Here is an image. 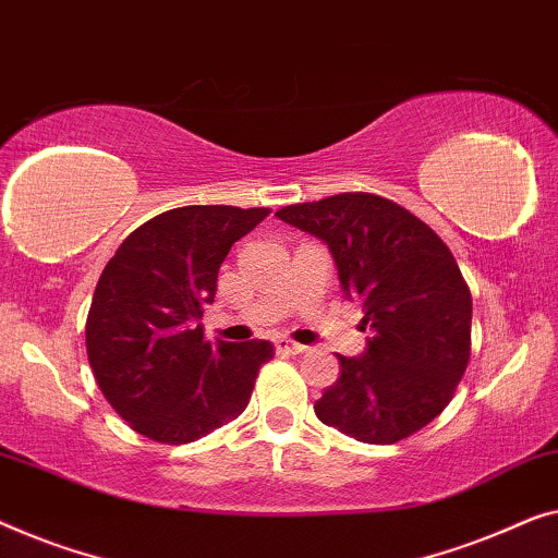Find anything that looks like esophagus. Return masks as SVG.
Here are the masks:
<instances>
[{"mask_svg": "<svg viewBox=\"0 0 558 558\" xmlns=\"http://www.w3.org/2000/svg\"><path fill=\"white\" fill-rule=\"evenodd\" d=\"M276 351H278V354L295 356V354H303L305 347H303V343H295V341L286 339V336H280V339H276Z\"/></svg>", "mask_w": 558, "mask_h": 558, "instance_id": "1", "label": "esophagus"}]
</instances>
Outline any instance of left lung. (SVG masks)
I'll list each match as a JSON object with an SVG mask.
<instances>
[{
  "label": "left lung",
  "instance_id": "1",
  "mask_svg": "<svg viewBox=\"0 0 558 558\" xmlns=\"http://www.w3.org/2000/svg\"><path fill=\"white\" fill-rule=\"evenodd\" d=\"M276 217L326 242L372 331L364 354H339L341 376L313 404L316 417L368 445L429 425L470 361L473 298L450 247L412 211L366 192L290 204Z\"/></svg>",
  "mask_w": 558,
  "mask_h": 558
}]
</instances>
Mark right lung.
<instances>
[{
	"label": "right lung",
	"instance_id": "1",
	"mask_svg": "<svg viewBox=\"0 0 558 558\" xmlns=\"http://www.w3.org/2000/svg\"><path fill=\"white\" fill-rule=\"evenodd\" d=\"M270 209L192 204L156 215L100 272L85 349L108 404L156 442H194L240 417L270 341L204 339V305L230 247Z\"/></svg>",
	"mask_w": 558,
	"mask_h": 558
}]
</instances>
